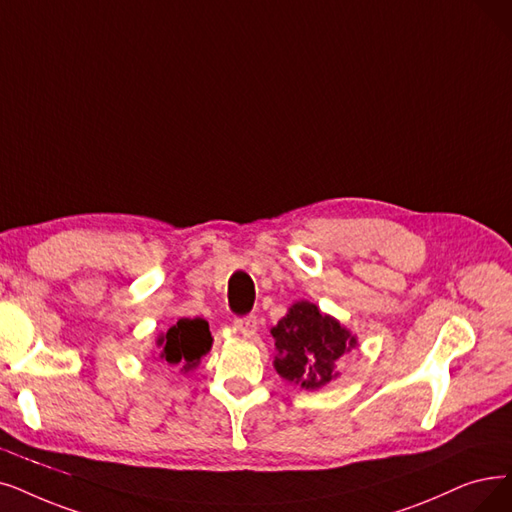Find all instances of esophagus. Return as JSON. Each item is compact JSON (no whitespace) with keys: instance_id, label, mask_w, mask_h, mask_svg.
<instances>
[{"instance_id":"1","label":"esophagus","mask_w":512,"mask_h":512,"mask_svg":"<svg viewBox=\"0 0 512 512\" xmlns=\"http://www.w3.org/2000/svg\"><path fill=\"white\" fill-rule=\"evenodd\" d=\"M235 330L243 336V338H252L258 330V319L254 315L248 317H237L235 319Z\"/></svg>"}]
</instances>
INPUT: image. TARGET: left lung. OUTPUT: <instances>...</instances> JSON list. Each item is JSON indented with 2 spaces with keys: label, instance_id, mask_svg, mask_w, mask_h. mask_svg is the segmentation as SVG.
<instances>
[{
  "label": "left lung",
  "instance_id": "8db88e82",
  "mask_svg": "<svg viewBox=\"0 0 512 512\" xmlns=\"http://www.w3.org/2000/svg\"><path fill=\"white\" fill-rule=\"evenodd\" d=\"M271 336L277 374L306 391H317L336 380L338 363L357 349V336L309 300L294 302L288 315L271 327Z\"/></svg>",
  "mask_w": 512,
  "mask_h": 512
}]
</instances>
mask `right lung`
<instances>
[{
  "label": "right lung",
  "mask_w": 512,
  "mask_h": 512,
  "mask_svg": "<svg viewBox=\"0 0 512 512\" xmlns=\"http://www.w3.org/2000/svg\"><path fill=\"white\" fill-rule=\"evenodd\" d=\"M212 342L214 338L206 319H178L166 334L161 332L157 336V355L153 359L189 374L201 363V357L210 353Z\"/></svg>",
  "instance_id": "add662e5"
}]
</instances>
